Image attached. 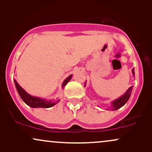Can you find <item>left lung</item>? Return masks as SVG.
Segmentation results:
<instances>
[{
	"mask_svg": "<svg viewBox=\"0 0 152 152\" xmlns=\"http://www.w3.org/2000/svg\"><path fill=\"white\" fill-rule=\"evenodd\" d=\"M132 74H133L134 76V69H132ZM132 88H133V86H131L130 88H129V89L126 91V93H125L124 95H122L121 97L118 98L116 100L113 101L111 102V109L113 110V111H115V110H117L120 108L122 107L126 103L128 102V100L130 98L131 94H132Z\"/></svg>",
	"mask_w": 152,
	"mask_h": 152,
	"instance_id": "1",
	"label": "left lung"
}]
</instances>
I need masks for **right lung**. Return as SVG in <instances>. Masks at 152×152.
Returning a JSON list of instances; mask_svg holds the SVG:
<instances>
[{"label":"right lung","mask_w":152,"mask_h":152,"mask_svg":"<svg viewBox=\"0 0 152 152\" xmlns=\"http://www.w3.org/2000/svg\"><path fill=\"white\" fill-rule=\"evenodd\" d=\"M72 78V75H70L68 78H66L64 81L62 83V87L64 88L67 83L71 80ZM14 83L16 87V89L18 91V93L22 100L27 104L28 106H31L32 108H50L56 104V103L59 102V100L56 103L52 102V101H47L46 99H43L38 97H35L31 96L23 88H22L20 85L17 83V81L14 79Z\"/></svg>","instance_id":"obj_1"}]
</instances>
